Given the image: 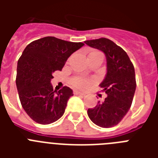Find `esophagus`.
<instances>
[{
    "mask_svg": "<svg viewBox=\"0 0 158 158\" xmlns=\"http://www.w3.org/2000/svg\"><path fill=\"white\" fill-rule=\"evenodd\" d=\"M74 95H85L84 93H82V92H79V91H77V90H74Z\"/></svg>",
    "mask_w": 158,
    "mask_h": 158,
    "instance_id": "obj_1",
    "label": "esophagus"
}]
</instances>
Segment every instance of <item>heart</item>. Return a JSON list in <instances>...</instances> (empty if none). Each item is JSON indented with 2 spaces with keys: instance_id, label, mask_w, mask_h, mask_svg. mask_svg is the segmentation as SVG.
I'll list each match as a JSON object with an SVG mask.
<instances>
[{
  "instance_id": "b5f03b06",
  "label": "heart",
  "mask_w": 158,
  "mask_h": 158,
  "mask_svg": "<svg viewBox=\"0 0 158 158\" xmlns=\"http://www.w3.org/2000/svg\"><path fill=\"white\" fill-rule=\"evenodd\" d=\"M92 54H101V53L99 52H93L89 55ZM91 83V79H86V78H84V77H74L71 79V84H73V86H74L75 88H78V89H84Z\"/></svg>"
}]
</instances>
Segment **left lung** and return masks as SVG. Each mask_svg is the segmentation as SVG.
<instances>
[{
    "label": "left lung",
    "mask_w": 158,
    "mask_h": 158,
    "mask_svg": "<svg viewBox=\"0 0 158 158\" xmlns=\"http://www.w3.org/2000/svg\"><path fill=\"white\" fill-rule=\"evenodd\" d=\"M84 43L102 51L106 59V74L100 87L107 96L103 102H98L95 107L88 109V115L100 127H113L132 104L136 89L135 68L127 53L110 39L102 38Z\"/></svg>",
    "instance_id": "obj_1"
}]
</instances>
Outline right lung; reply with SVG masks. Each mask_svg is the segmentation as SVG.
Masks as SVG:
<instances>
[{"instance_id": "add662e5", "label": "right lung", "mask_w": 158, "mask_h": 158, "mask_svg": "<svg viewBox=\"0 0 158 158\" xmlns=\"http://www.w3.org/2000/svg\"><path fill=\"white\" fill-rule=\"evenodd\" d=\"M84 45L45 37L32 42L23 50L17 64L16 87L23 110L35 122L48 125L63 115L67 102L74 94L66 86L53 90L52 74L61 70L67 59Z\"/></svg>"}]
</instances>
